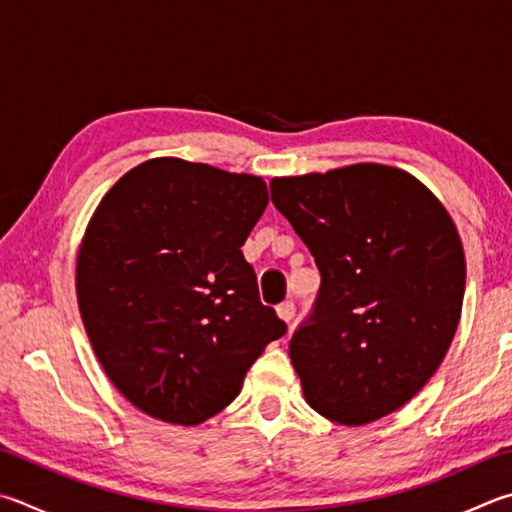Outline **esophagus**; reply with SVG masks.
<instances>
[{"instance_id": "esophagus-1", "label": "esophagus", "mask_w": 512, "mask_h": 512, "mask_svg": "<svg viewBox=\"0 0 512 512\" xmlns=\"http://www.w3.org/2000/svg\"><path fill=\"white\" fill-rule=\"evenodd\" d=\"M277 315H280V320L284 322H291L295 318V304L291 300L282 302L280 306H277Z\"/></svg>"}]
</instances>
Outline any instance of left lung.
I'll return each instance as SVG.
<instances>
[{
  "mask_svg": "<svg viewBox=\"0 0 512 512\" xmlns=\"http://www.w3.org/2000/svg\"><path fill=\"white\" fill-rule=\"evenodd\" d=\"M271 199L322 275L288 347L306 403L340 425L396 412L459 327L466 257L448 210L416 176L380 163L277 176Z\"/></svg>",
  "mask_w": 512,
  "mask_h": 512,
  "instance_id": "1",
  "label": "left lung"
}]
</instances>
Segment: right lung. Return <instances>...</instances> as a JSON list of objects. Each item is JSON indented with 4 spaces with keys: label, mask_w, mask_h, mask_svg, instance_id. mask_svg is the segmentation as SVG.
Returning <instances> with one entry per match:
<instances>
[{
    "label": "right lung",
    "mask_w": 512,
    "mask_h": 512,
    "mask_svg": "<svg viewBox=\"0 0 512 512\" xmlns=\"http://www.w3.org/2000/svg\"><path fill=\"white\" fill-rule=\"evenodd\" d=\"M266 206L262 176L174 156L132 167L98 203L78 250L80 315L105 374L147 416L208 421L286 333L241 253Z\"/></svg>",
    "instance_id": "obj_1"
}]
</instances>
